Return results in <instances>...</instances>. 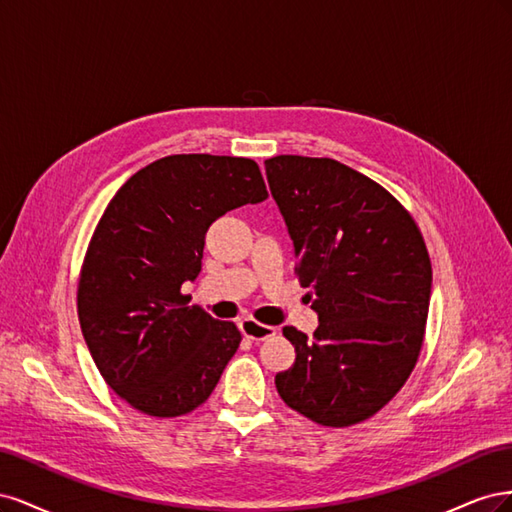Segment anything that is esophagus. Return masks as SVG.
Returning <instances> with one entry per match:
<instances>
[{
	"mask_svg": "<svg viewBox=\"0 0 512 512\" xmlns=\"http://www.w3.org/2000/svg\"><path fill=\"white\" fill-rule=\"evenodd\" d=\"M239 329L247 339H252V342H265V339L275 335L273 327H269V324H260L254 318H243L239 322Z\"/></svg>",
	"mask_w": 512,
	"mask_h": 512,
	"instance_id": "obj_1",
	"label": "esophagus"
}]
</instances>
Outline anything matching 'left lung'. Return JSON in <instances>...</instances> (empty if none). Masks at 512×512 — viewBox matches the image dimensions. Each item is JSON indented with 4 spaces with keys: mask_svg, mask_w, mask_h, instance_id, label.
<instances>
[{
    "mask_svg": "<svg viewBox=\"0 0 512 512\" xmlns=\"http://www.w3.org/2000/svg\"><path fill=\"white\" fill-rule=\"evenodd\" d=\"M292 239L314 339L284 337L297 359L275 376L286 404L327 427L374 416L404 386L423 346L431 262L412 215L382 185L331 158L265 160Z\"/></svg>",
    "mask_w": 512,
    "mask_h": 512,
    "instance_id": "obj_1",
    "label": "left lung"
}]
</instances>
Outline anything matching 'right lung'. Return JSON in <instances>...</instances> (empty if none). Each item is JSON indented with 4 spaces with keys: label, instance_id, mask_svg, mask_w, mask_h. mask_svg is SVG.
I'll list each match as a JSON object with an SVG mask.
<instances>
[{
    "label": "right lung",
    "instance_id": "obj_1",
    "mask_svg": "<svg viewBox=\"0 0 512 512\" xmlns=\"http://www.w3.org/2000/svg\"><path fill=\"white\" fill-rule=\"evenodd\" d=\"M269 194L254 160L188 153L138 170L108 203L87 247L79 322L106 384L149 416L188 414L241 344L232 322L185 305L209 226Z\"/></svg>",
    "mask_w": 512,
    "mask_h": 512
}]
</instances>
